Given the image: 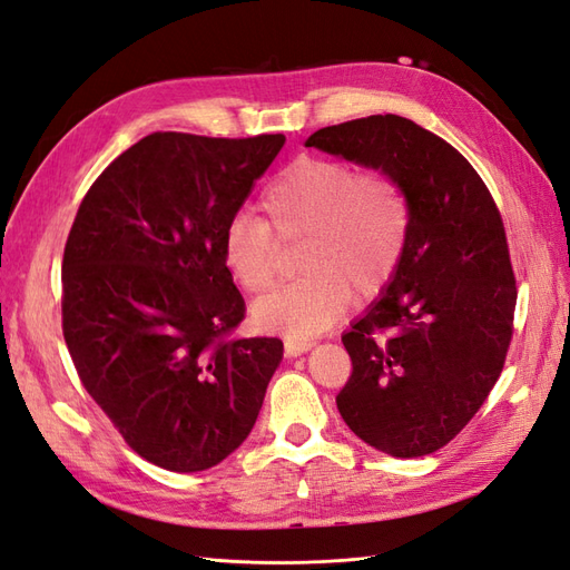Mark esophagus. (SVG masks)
Instances as JSON below:
<instances>
[{
    "label": "esophagus",
    "mask_w": 570,
    "mask_h": 570,
    "mask_svg": "<svg viewBox=\"0 0 570 570\" xmlns=\"http://www.w3.org/2000/svg\"><path fill=\"white\" fill-rule=\"evenodd\" d=\"M311 346H313V342H308V340H286V344H284L286 356H301L308 352Z\"/></svg>",
    "instance_id": "esophagus-1"
}]
</instances>
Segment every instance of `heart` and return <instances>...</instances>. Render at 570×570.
Listing matches in <instances>:
<instances>
[{
    "mask_svg": "<svg viewBox=\"0 0 570 570\" xmlns=\"http://www.w3.org/2000/svg\"><path fill=\"white\" fill-rule=\"evenodd\" d=\"M265 218L236 214L226 224L222 259L250 294L272 286L279 240L303 238L301 276L253 305L255 323L308 340L337 320L348 294L368 298L395 276L410 240L412 209L402 183L340 158H301L259 197Z\"/></svg>",
    "mask_w": 570,
    "mask_h": 570,
    "instance_id": "obj_1",
    "label": "heart"
}]
</instances>
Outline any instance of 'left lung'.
Returning <instances> with one entry per match:
<instances>
[{
  "label": "left lung",
  "instance_id": "left-lung-1",
  "mask_svg": "<svg viewBox=\"0 0 570 570\" xmlns=\"http://www.w3.org/2000/svg\"><path fill=\"white\" fill-rule=\"evenodd\" d=\"M305 146L385 170L410 199V240L346 334L352 375L337 410L392 458L441 450L484 404L513 337L515 274L484 180L455 146L400 115L317 129Z\"/></svg>",
  "mask_w": 570,
  "mask_h": 570
}]
</instances>
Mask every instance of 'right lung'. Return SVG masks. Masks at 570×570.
<instances>
[{"mask_svg":"<svg viewBox=\"0 0 570 570\" xmlns=\"http://www.w3.org/2000/svg\"><path fill=\"white\" fill-rule=\"evenodd\" d=\"M284 141L154 132L98 175L71 224L69 356L125 443L164 470L226 460L284 356L276 337H230L245 301L222 259L226 224Z\"/></svg>","mask_w":570,"mask_h":570,"instance_id":"1","label":"right lung"}]
</instances>
